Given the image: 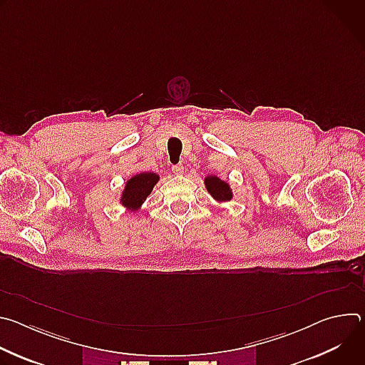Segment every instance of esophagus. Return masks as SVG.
I'll list each match as a JSON object with an SVG mask.
<instances>
[{
  "label": "esophagus",
  "instance_id": "1",
  "mask_svg": "<svg viewBox=\"0 0 365 365\" xmlns=\"http://www.w3.org/2000/svg\"><path fill=\"white\" fill-rule=\"evenodd\" d=\"M172 170H173L175 175H182V173H183V166H182V165H175V166L172 168Z\"/></svg>",
  "mask_w": 365,
  "mask_h": 365
}]
</instances>
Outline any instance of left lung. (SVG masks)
<instances>
[{
  "label": "left lung",
  "instance_id": "left-lung-1",
  "mask_svg": "<svg viewBox=\"0 0 365 365\" xmlns=\"http://www.w3.org/2000/svg\"><path fill=\"white\" fill-rule=\"evenodd\" d=\"M205 187L211 193V196L218 202H227L232 199V190L230 185L221 180L218 176H206L205 178Z\"/></svg>",
  "mask_w": 365,
  "mask_h": 365
}]
</instances>
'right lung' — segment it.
<instances>
[{
  "instance_id": "add662e5",
  "label": "right lung",
  "mask_w": 365,
  "mask_h": 365,
  "mask_svg": "<svg viewBox=\"0 0 365 365\" xmlns=\"http://www.w3.org/2000/svg\"><path fill=\"white\" fill-rule=\"evenodd\" d=\"M159 182V175L153 172H143L137 173L125 182L123 195H121V205L125 206L130 211L140 210V206L144 203L147 196L151 193L155 183Z\"/></svg>"
}]
</instances>
